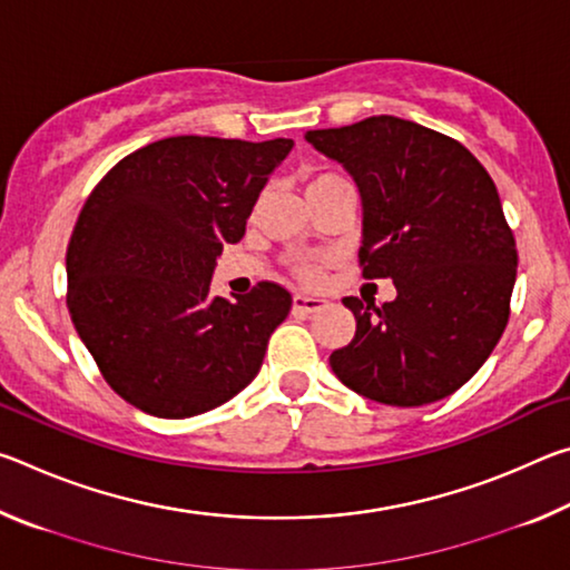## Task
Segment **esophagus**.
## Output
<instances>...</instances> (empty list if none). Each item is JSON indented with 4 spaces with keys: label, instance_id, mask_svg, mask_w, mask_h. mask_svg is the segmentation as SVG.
Listing matches in <instances>:
<instances>
[{
    "label": "esophagus",
    "instance_id": "esophagus-1",
    "mask_svg": "<svg viewBox=\"0 0 570 570\" xmlns=\"http://www.w3.org/2000/svg\"><path fill=\"white\" fill-rule=\"evenodd\" d=\"M326 306V298L320 296H304V294H296L294 296V312L296 314H314L320 312V308Z\"/></svg>",
    "mask_w": 570,
    "mask_h": 570
}]
</instances>
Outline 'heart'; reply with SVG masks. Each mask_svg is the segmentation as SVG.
<instances>
[{
	"instance_id": "heart-1",
	"label": "heart",
	"mask_w": 570,
	"mask_h": 570,
	"mask_svg": "<svg viewBox=\"0 0 570 570\" xmlns=\"http://www.w3.org/2000/svg\"><path fill=\"white\" fill-rule=\"evenodd\" d=\"M340 176H332V173H322V176H316V178H312V183H308V186H320V183H326V180H336ZM298 272V276L304 278V282H316V278H320V274H322V268H320V264H302L296 268Z\"/></svg>"
}]
</instances>
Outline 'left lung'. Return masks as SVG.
Instances as JSON below:
<instances>
[{
    "mask_svg": "<svg viewBox=\"0 0 570 570\" xmlns=\"http://www.w3.org/2000/svg\"><path fill=\"white\" fill-rule=\"evenodd\" d=\"M362 196L360 264L392 278L382 306L346 296L354 340L330 364L346 387L392 407H422L460 390L505 332L515 238L493 178L438 130L394 115L308 130Z\"/></svg>",
    "mask_w": 570,
    "mask_h": 570,
    "instance_id": "1",
    "label": "left lung"
}]
</instances>
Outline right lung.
I'll return each mask as SVG.
<instances>
[{
	"label": "right lung",
	"instance_id": "add662e5",
	"mask_svg": "<svg viewBox=\"0 0 570 570\" xmlns=\"http://www.w3.org/2000/svg\"><path fill=\"white\" fill-rule=\"evenodd\" d=\"M292 148L176 135L125 156L85 200L67 246V308L132 407L193 417L262 370L292 294L262 282L230 302L210 296V276Z\"/></svg>",
	"mask_w": 570,
	"mask_h": 570
}]
</instances>
